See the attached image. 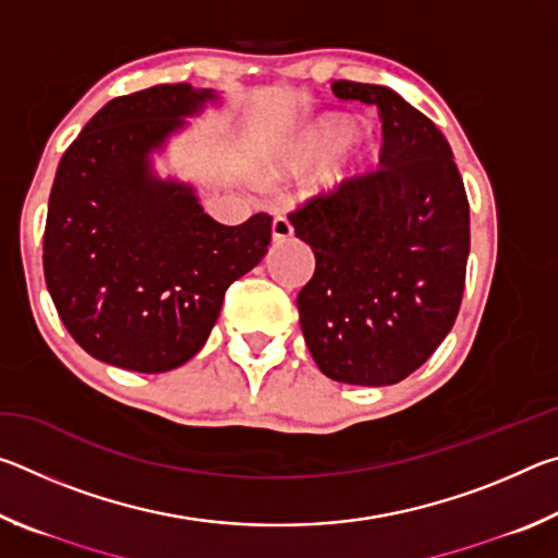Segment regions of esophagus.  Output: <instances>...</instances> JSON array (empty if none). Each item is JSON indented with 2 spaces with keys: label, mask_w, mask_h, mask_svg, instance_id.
Returning <instances> with one entry per match:
<instances>
[{
  "label": "esophagus",
  "mask_w": 558,
  "mask_h": 558,
  "mask_svg": "<svg viewBox=\"0 0 558 558\" xmlns=\"http://www.w3.org/2000/svg\"><path fill=\"white\" fill-rule=\"evenodd\" d=\"M270 233H272V241H288L290 239V235H292V223L288 221L286 214L272 216Z\"/></svg>",
  "instance_id": "1"
}]
</instances>
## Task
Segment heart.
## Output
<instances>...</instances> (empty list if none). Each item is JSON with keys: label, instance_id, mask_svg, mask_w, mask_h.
I'll use <instances>...</instances> for the list:
<instances>
[{"label": "heart", "instance_id": "obj_1", "mask_svg": "<svg viewBox=\"0 0 558 558\" xmlns=\"http://www.w3.org/2000/svg\"><path fill=\"white\" fill-rule=\"evenodd\" d=\"M347 132V120L339 116H319L315 120H310L307 125H302L298 130V135L292 137V143L288 147V157L286 162L290 169H305L310 165L325 159L329 153H332L335 146L338 147L329 159L327 167V177L337 182L344 174H349L356 165L359 155H362V147H359L356 137H345L341 140Z\"/></svg>", "mask_w": 558, "mask_h": 558}]
</instances>
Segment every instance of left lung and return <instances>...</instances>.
<instances>
[{"label": "left lung", "mask_w": 558, "mask_h": 558, "mask_svg": "<svg viewBox=\"0 0 558 558\" xmlns=\"http://www.w3.org/2000/svg\"><path fill=\"white\" fill-rule=\"evenodd\" d=\"M335 96L376 106L379 169L288 214L315 253L298 295L319 372L389 386L413 374L456 325L470 253V204L442 132L399 93L335 81Z\"/></svg>", "instance_id": "1"}]
</instances>
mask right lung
<instances>
[{
	"mask_svg": "<svg viewBox=\"0 0 558 558\" xmlns=\"http://www.w3.org/2000/svg\"><path fill=\"white\" fill-rule=\"evenodd\" d=\"M214 98L189 83L112 98L56 169L46 288L71 337L100 362L143 374L182 366L204 347L231 282L266 256L268 214L223 226L192 186L149 172L147 155Z\"/></svg>",
	"mask_w": 558,
	"mask_h": 558,
	"instance_id": "1",
	"label": "right lung"
}]
</instances>
